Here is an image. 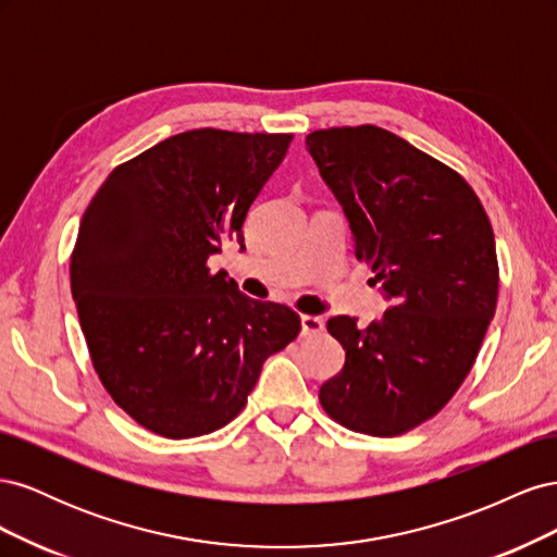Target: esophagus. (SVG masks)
I'll return each mask as SVG.
<instances>
[{
	"mask_svg": "<svg viewBox=\"0 0 557 557\" xmlns=\"http://www.w3.org/2000/svg\"><path fill=\"white\" fill-rule=\"evenodd\" d=\"M325 330V320L318 315H301V334L315 336Z\"/></svg>",
	"mask_w": 557,
	"mask_h": 557,
	"instance_id": "obj_1",
	"label": "esophagus"
}]
</instances>
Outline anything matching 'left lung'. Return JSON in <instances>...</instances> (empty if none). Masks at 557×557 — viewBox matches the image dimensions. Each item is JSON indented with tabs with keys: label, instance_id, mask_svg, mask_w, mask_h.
I'll use <instances>...</instances> for the list:
<instances>
[{
	"label": "left lung",
	"instance_id": "8db88e82",
	"mask_svg": "<svg viewBox=\"0 0 557 557\" xmlns=\"http://www.w3.org/2000/svg\"><path fill=\"white\" fill-rule=\"evenodd\" d=\"M307 148L344 207L356 258L393 299L364 330L327 320L346 362L320 385V404L352 432L404 434L440 413L476 362L499 290L493 225L458 172L383 127L315 129Z\"/></svg>",
	"mask_w": 557,
	"mask_h": 557
}]
</instances>
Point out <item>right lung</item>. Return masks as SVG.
I'll return each mask as SVG.
<instances>
[{
	"label": "right lung",
	"mask_w": 557,
	"mask_h": 557,
	"mask_svg": "<svg viewBox=\"0 0 557 557\" xmlns=\"http://www.w3.org/2000/svg\"><path fill=\"white\" fill-rule=\"evenodd\" d=\"M293 134L201 127L117 164L72 252V295L95 372L127 416L166 440L221 430L299 315L239 293L209 258L244 221Z\"/></svg>",
	"instance_id": "add662e5"
}]
</instances>
